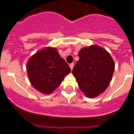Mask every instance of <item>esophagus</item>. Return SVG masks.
<instances>
[{
	"mask_svg": "<svg viewBox=\"0 0 134 134\" xmlns=\"http://www.w3.org/2000/svg\"><path fill=\"white\" fill-rule=\"evenodd\" d=\"M70 68L71 70L73 69V68H74V63H72L70 64Z\"/></svg>",
	"mask_w": 134,
	"mask_h": 134,
	"instance_id": "34e87169",
	"label": "esophagus"
}]
</instances>
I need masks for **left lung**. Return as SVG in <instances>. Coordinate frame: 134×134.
<instances>
[{
    "instance_id": "8db88e82",
    "label": "left lung",
    "mask_w": 134,
    "mask_h": 134,
    "mask_svg": "<svg viewBox=\"0 0 134 134\" xmlns=\"http://www.w3.org/2000/svg\"><path fill=\"white\" fill-rule=\"evenodd\" d=\"M72 74L79 88L88 97H95L107 88L114 72L115 64L103 48L92 46L82 48Z\"/></svg>"
}]
</instances>
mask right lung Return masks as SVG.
Masks as SVG:
<instances>
[{
  "label": "right lung",
  "mask_w": 134,
  "mask_h": 134,
  "mask_svg": "<svg viewBox=\"0 0 134 134\" xmlns=\"http://www.w3.org/2000/svg\"><path fill=\"white\" fill-rule=\"evenodd\" d=\"M27 69L31 85L44 94L54 91L71 71L68 64L53 48L41 49L31 57Z\"/></svg>",
  "instance_id": "1"
}]
</instances>
